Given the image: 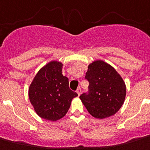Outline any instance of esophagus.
I'll list each match as a JSON object with an SVG mask.
<instances>
[{
	"mask_svg": "<svg viewBox=\"0 0 150 150\" xmlns=\"http://www.w3.org/2000/svg\"><path fill=\"white\" fill-rule=\"evenodd\" d=\"M76 92H77V93H78V94H79V95L81 94V88H78V89H77V91H76Z\"/></svg>",
	"mask_w": 150,
	"mask_h": 150,
	"instance_id": "34e87169",
	"label": "esophagus"
}]
</instances>
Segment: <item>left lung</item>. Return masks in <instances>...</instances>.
Listing matches in <instances>:
<instances>
[{"label":"left lung","instance_id":"8db88e82","mask_svg":"<svg viewBox=\"0 0 150 150\" xmlns=\"http://www.w3.org/2000/svg\"><path fill=\"white\" fill-rule=\"evenodd\" d=\"M85 79L89 82L88 91L79 97L88 112L100 119L115 114L124 103L126 87L114 68L95 61L88 66Z\"/></svg>","mask_w":150,"mask_h":150}]
</instances>
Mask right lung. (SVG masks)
Returning a JSON list of instances; mask_svg holds the SVG:
<instances>
[{"mask_svg": "<svg viewBox=\"0 0 150 150\" xmlns=\"http://www.w3.org/2000/svg\"><path fill=\"white\" fill-rule=\"evenodd\" d=\"M62 64L52 61L35 75L28 89V97L41 118L57 121L64 116L71 100L78 93L70 90L69 79L62 74Z\"/></svg>", "mask_w": 150, "mask_h": 150, "instance_id": "right-lung-1", "label": "right lung"}]
</instances>
